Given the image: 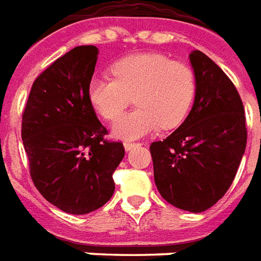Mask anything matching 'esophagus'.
Here are the masks:
<instances>
[{
    "label": "esophagus",
    "instance_id": "1",
    "mask_svg": "<svg viewBox=\"0 0 261 261\" xmlns=\"http://www.w3.org/2000/svg\"><path fill=\"white\" fill-rule=\"evenodd\" d=\"M123 146H125V150H132L134 147H136V146H139V143H136V142H125L123 143Z\"/></svg>",
    "mask_w": 261,
    "mask_h": 261
}]
</instances>
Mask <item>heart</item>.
<instances>
[{
  "label": "heart",
  "mask_w": 261,
  "mask_h": 261,
  "mask_svg": "<svg viewBox=\"0 0 261 261\" xmlns=\"http://www.w3.org/2000/svg\"><path fill=\"white\" fill-rule=\"evenodd\" d=\"M114 79H92L88 98L99 115L112 121L134 101L138 108L121 116L112 132L121 139H136L162 125H180L190 111L197 91L191 66L173 62L160 53H138L112 64Z\"/></svg>",
  "instance_id": "obj_1"
}]
</instances>
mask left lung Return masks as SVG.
<instances>
[{
    "label": "left lung",
    "mask_w": 261,
    "mask_h": 261,
    "mask_svg": "<svg viewBox=\"0 0 261 261\" xmlns=\"http://www.w3.org/2000/svg\"><path fill=\"white\" fill-rule=\"evenodd\" d=\"M190 62L197 77L195 99L186 121L150 145L154 182L169 204L204 212L233 181L247 140L243 102L222 68L202 51Z\"/></svg>",
    "instance_id": "obj_1"
}]
</instances>
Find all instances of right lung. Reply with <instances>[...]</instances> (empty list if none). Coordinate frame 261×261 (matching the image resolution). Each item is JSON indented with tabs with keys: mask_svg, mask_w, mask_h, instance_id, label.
Segmentation results:
<instances>
[{
	"mask_svg": "<svg viewBox=\"0 0 261 261\" xmlns=\"http://www.w3.org/2000/svg\"><path fill=\"white\" fill-rule=\"evenodd\" d=\"M98 49L77 46L38 75L22 114L29 173L50 204L73 215L101 208L112 197V174L125 156L121 142L98 121L88 98Z\"/></svg>",
	"mask_w": 261,
	"mask_h": 261,
	"instance_id": "add662e5",
	"label": "right lung"
}]
</instances>
